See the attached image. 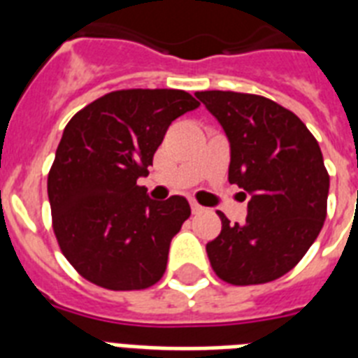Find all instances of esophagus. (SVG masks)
Returning a JSON list of instances; mask_svg holds the SVG:
<instances>
[{
    "instance_id": "34e87169",
    "label": "esophagus",
    "mask_w": 358,
    "mask_h": 358,
    "mask_svg": "<svg viewBox=\"0 0 358 358\" xmlns=\"http://www.w3.org/2000/svg\"><path fill=\"white\" fill-rule=\"evenodd\" d=\"M202 210H204V208H202L201 204H199V202H191V212H193V213H201Z\"/></svg>"
}]
</instances>
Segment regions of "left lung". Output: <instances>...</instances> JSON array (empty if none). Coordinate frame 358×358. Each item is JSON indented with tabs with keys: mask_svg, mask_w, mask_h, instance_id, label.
Segmentation results:
<instances>
[{
	"mask_svg": "<svg viewBox=\"0 0 358 358\" xmlns=\"http://www.w3.org/2000/svg\"><path fill=\"white\" fill-rule=\"evenodd\" d=\"M195 96L230 141L229 182L250 195L245 223L221 217L206 245L221 280L234 286L271 282L294 269L327 217L329 173L316 137L289 109L269 98L232 91Z\"/></svg>",
	"mask_w": 358,
	"mask_h": 358,
	"instance_id": "left-lung-1",
	"label": "left lung"
}]
</instances>
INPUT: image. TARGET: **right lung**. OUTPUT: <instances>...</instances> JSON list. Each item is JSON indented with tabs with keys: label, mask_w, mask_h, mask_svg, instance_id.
Returning a JSON list of instances; mask_svg holds the SVG:
<instances>
[{
	"label": "right lung",
	"mask_w": 358,
	"mask_h": 358,
	"mask_svg": "<svg viewBox=\"0 0 358 358\" xmlns=\"http://www.w3.org/2000/svg\"><path fill=\"white\" fill-rule=\"evenodd\" d=\"M199 106L176 89H122L66 124L48 174V199L61 252L89 282L129 292L163 277L189 202L178 195L150 201L137 178L148 174L171 122Z\"/></svg>",
	"instance_id": "1"
}]
</instances>
